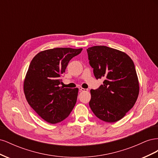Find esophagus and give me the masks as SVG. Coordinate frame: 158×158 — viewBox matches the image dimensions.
<instances>
[{
	"label": "esophagus",
	"mask_w": 158,
	"mask_h": 158,
	"mask_svg": "<svg viewBox=\"0 0 158 158\" xmlns=\"http://www.w3.org/2000/svg\"><path fill=\"white\" fill-rule=\"evenodd\" d=\"M79 89L80 91H82V92H88V89H84V88H82V87H79Z\"/></svg>",
	"instance_id": "34e87169"
}]
</instances>
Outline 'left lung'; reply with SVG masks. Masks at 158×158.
Wrapping results in <instances>:
<instances>
[{"instance_id": "8db88e82", "label": "left lung", "mask_w": 158, "mask_h": 158, "mask_svg": "<svg viewBox=\"0 0 158 158\" xmlns=\"http://www.w3.org/2000/svg\"><path fill=\"white\" fill-rule=\"evenodd\" d=\"M87 52L95 78L104 80L99 88L90 90L89 107L101 120L117 122L132 108L139 94L135 64L125 52L106 46L89 47Z\"/></svg>"}]
</instances>
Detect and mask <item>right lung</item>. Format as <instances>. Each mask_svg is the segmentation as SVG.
Masks as SVG:
<instances>
[{
  "instance_id": "add662e5",
  "label": "right lung",
  "mask_w": 158,
  "mask_h": 158,
  "mask_svg": "<svg viewBox=\"0 0 158 158\" xmlns=\"http://www.w3.org/2000/svg\"><path fill=\"white\" fill-rule=\"evenodd\" d=\"M82 49L54 48L40 52L31 60L23 81L27 102L44 120L51 124L68 117L77 100L78 88L60 86V77L69 61Z\"/></svg>"
}]
</instances>
